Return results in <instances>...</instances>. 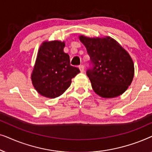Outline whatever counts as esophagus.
<instances>
[{
  "mask_svg": "<svg viewBox=\"0 0 152 152\" xmlns=\"http://www.w3.org/2000/svg\"><path fill=\"white\" fill-rule=\"evenodd\" d=\"M79 68H80L81 72H84V66L83 65H81V66H79Z\"/></svg>",
  "mask_w": 152,
  "mask_h": 152,
  "instance_id": "esophagus-1",
  "label": "esophagus"
}]
</instances>
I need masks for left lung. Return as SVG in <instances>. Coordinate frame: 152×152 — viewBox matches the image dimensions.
<instances>
[{"instance_id":"1","label":"left lung","mask_w":152,"mask_h":152,"mask_svg":"<svg viewBox=\"0 0 152 152\" xmlns=\"http://www.w3.org/2000/svg\"><path fill=\"white\" fill-rule=\"evenodd\" d=\"M79 39L93 64L86 74L94 92L103 98H114L125 92L134 76V64L128 52L109 36L81 34Z\"/></svg>"}]
</instances>
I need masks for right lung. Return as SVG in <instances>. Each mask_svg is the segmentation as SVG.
<instances>
[{"label":"right lung","mask_w":152,"mask_h":152,"mask_svg":"<svg viewBox=\"0 0 152 152\" xmlns=\"http://www.w3.org/2000/svg\"><path fill=\"white\" fill-rule=\"evenodd\" d=\"M64 47L65 41L47 40L41 43L37 53L31 80L37 93L47 98L61 95L80 72L79 68L70 66Z\"/></svg>","instance_id":"add662e5"}]
</instances>
